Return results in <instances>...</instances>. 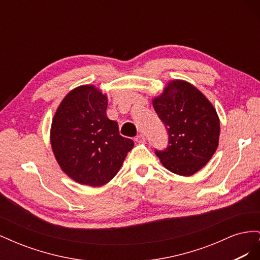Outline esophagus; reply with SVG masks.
<instances>
[{"label": "esophagus", "mask_w": 260, "mask_h": 260, "mask_svg": "<svg viewBox=\"0 0 260 260\" xmlns=\"http://www.w3.org/2000/svg\"><path fill=\"white\" fill-rule=\"evenodd\" d=\"M136 141H137L138 143H144V142H145V137H144V135H142V133H140L139 136H137Z\"/></svg>", "instance_id": "34e87169"}]
</instances>
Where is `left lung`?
Segmentation results:
<instances>
[{
    "instance_id": "1",
    "label": "left lung",
    "mask_w": 260,
    "mask_h": 260,
    "mask_svg": "<svg viewBox=\"0 0 260 260\" xmlns=\"http://www.w3.org/2000/svg\"><path fill=\"white\" fill-rule=\"evenodd\" d=\"M153 106L168 133L167 147L155 149V154L174 174L194 175L218 147L216 109L201 91L181 80L169 82L161 95L153 100Z\"/></svg>"
}]
</instances>
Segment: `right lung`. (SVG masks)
<instances>
[{
  "label": "right lung",
  "instance_id": "obj_1",
  "mask_svg": "<svg viewBox=\"0 0 260 260\" xmlns=\"http://www.w3.org/2000/svg\"><path fill=\"white\" fill-rule=\"evenodd\" d=\"M107 98L93 85L70 91L55 114L51 144L61 170L78 183L101 186L112 180L133 141L107 118Z\"/></svg>",
  "mask_w": 260,
  "mask_h": 260
}]
</instances>
